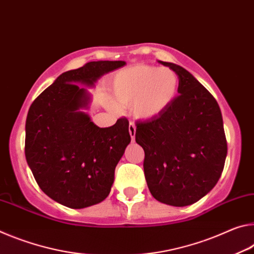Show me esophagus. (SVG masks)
I'll return each mask as SVG.
<instances>
[{
	"mask_svg": "<svg viewBox=\"0 0 254 254\" xmlns=\"http://www.w3.org/2000/svg\"><path fill=\"white\" fill-rule=\"evenodd\" d=\"M129 134H130L131 139L134 140L135 139V135H136V126L132 123L129 124Z\"/></svg>",
	"mask_w": 254,
	"mask_h": 254,
	"instance_id": "1",
	"label": "esophagus"
}]
</instances>
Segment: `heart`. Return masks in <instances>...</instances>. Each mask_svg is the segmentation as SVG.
Returning a JSON list of instances; mask_svg holds the SVG:
<instances>
[{"label": "heart", "mask_w": 254, "mask_h": 254, "mask_svg": "<svg viewBox=\"0 0 254 254\" xmlns=\"http://www.w3.org/2000/svg\"><path fill=\"white\" fill-rule=\"evenodd\" d=\"M180 80L170 68L151 65H136L116 74L112 92L119 106L132 107L138 119L147 120L171 107L177 99Z\"/></svg>", "instance_id": "b5f03b06"}]
</instances>
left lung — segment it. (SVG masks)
I'll return each mask as SVG.
<instances>
[{
	"mask_svg": "<svg viewBox=\"0 0 254 254\" xmlns=\"http://www.w3.org/2000/svg\"><path fill=\"white\" fill-rule=\"evenodd\" d=\"M178 74L179 95L163 114L136 124L145 152L144 173L152 196L170 206L194 203L222 176L227 143L215 98L181 66L161 62Z\"/></svg>",
	"mask_w": 254,
	"mask_h": 254,
	"instance_id": "left-lung-1",
	"label": "left lung"
}]
</instances>
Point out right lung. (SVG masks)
Listing matches in <instances>:
<instances>
[{
	"mask_svg": "<svg viewBox=\"0 0 254 254\" xmlns=\"http://www.w3.org/2000/svg\"><path fill=\"white\" fill-rule=\"evenodd\" d=\"M126 64L90 62L67 70L41 92L26 120L24 153L40 189L53 200L74 209L101 202L110 193L116 165L130 143L129 123L120 118L100 128L88 114L90 93L100 77Z\"/></svg>",
	"mask_w": 254,
	"mask_h": 254,
	"instance_id": "obj_1",
	"label": "right lung"
}]
</instances>
